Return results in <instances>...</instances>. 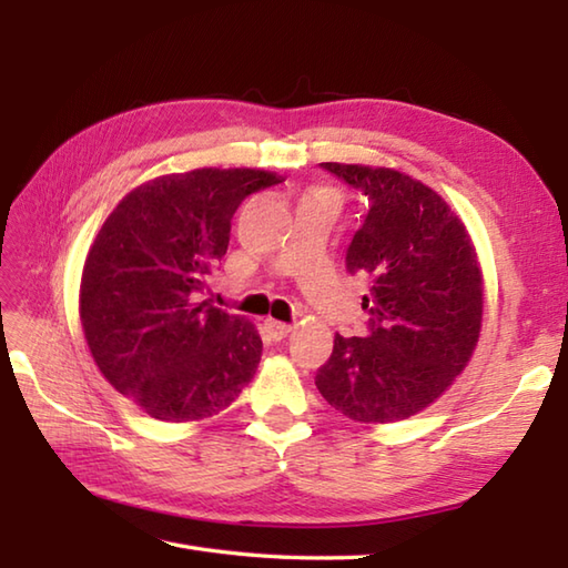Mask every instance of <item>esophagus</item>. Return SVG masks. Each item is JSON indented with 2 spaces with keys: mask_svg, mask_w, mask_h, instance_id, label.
<instances>
[{
  "mask_svg": "<svg viewBox=\"0 0 568 568\" xmlns=\"http://www.w3.org/2000/svg\"><path fill=\"white\" fill-rule=\"evenodd\" d=\"M291 324L287 322H277V320H265V332H268V336L273 342H281L285 339L287 334H291Z\"/></svg>",
  "mask_w": 568,
  "mask_h": 568,
  "instance_id": "1",
  "label": "esophagus"
}]
</instances>
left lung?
<instances>
[{
    "mask_svg": "<svg viewBox=\"0 0 568 568\" xmlns=\"http://www.w3.org/2000/svg\"><path fill=\"white\" fill-rule=\"evenodd\" d=\"M366 200L346 248L364 277V336H334L317 390L356 422L417 415L449 388L474 354L484 277L466 226L437 192L390 168L320 163Z\"/></svg>",
    "mask_w": 568,
    "mask_h": 568,
    "instance_id": "obj_1",
    "label": "left lung"
}]
</instances>
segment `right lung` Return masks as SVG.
<instances>
[{"mask_svg": "<svg viewBox=\"0 0 568 568\" xmlns=\"http://www.w3.org/2000/svg\"><path fill=\"white\" fill-rule=\"evenodd\" d=\"M283 183L251 168H200L131 190L106 216L80 285L84 339L102 376L163 422L207 419L258 368L256 327L200 303L239 204Z\"/></svg>", "mask_w": 568, "mask_h": 568, "instance_id": "right-lung-1", "label": "right lung"}]
</instances>
